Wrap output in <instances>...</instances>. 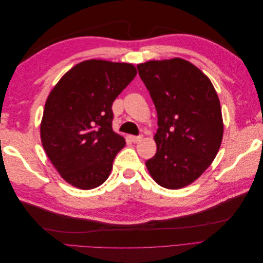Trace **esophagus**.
Masks as SVG:
<instances>
[{
	"instance_id": "esophagus-1",
	"label": "esophagus",
	"mask_w": 263,
	"mask_h": 263,
	"mask_svg": "<svg viewBox=\"0 0 263 263\" xmlns=\"http://www.w3.org/2000/svg\"><path fill=\"white\" fill-rule=\"evenodd\" d=\"M141 138H142V135H140V136H129V139H130L133 142H138Z\"/></svg>"
}]
</instances>
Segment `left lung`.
I'll use <instances>...</instances> for the list:
<instances>
[{"mask_svg":"<svg viewBox=\"0 0 263 263\" xmlns=\"http://www.w3.org/2000/svg\"><path fill=\"white\" fill-rule=\"evenodd\" d=\"M158 115L156 155L146 161L162 187L193 183L216 157L224 134L218 95L210 79L184 59L151 60L137 66Z\"/></svg>","mask_w":263,"mask_h":263,"instance_id":"8db88e82","label":"left lung"}]
</instances>
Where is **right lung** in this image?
<instances>
[{"label":"right lung","instance_id":"add662e5","mask_svg":"<svg viewBox=\"0 0 263 263\" xmlns=\"http://www.w3.org/2000/svg\"><path fill=\"white\" fill-rule=\"evenodd\" d=\"M132 63L91 59L63 76L47 98L42 144L61 178L81 190L100 186L126 142L113 130L112 105L136 77Z\"/></svg>","mask_w":263,"mask_h":263}]
</instances>
